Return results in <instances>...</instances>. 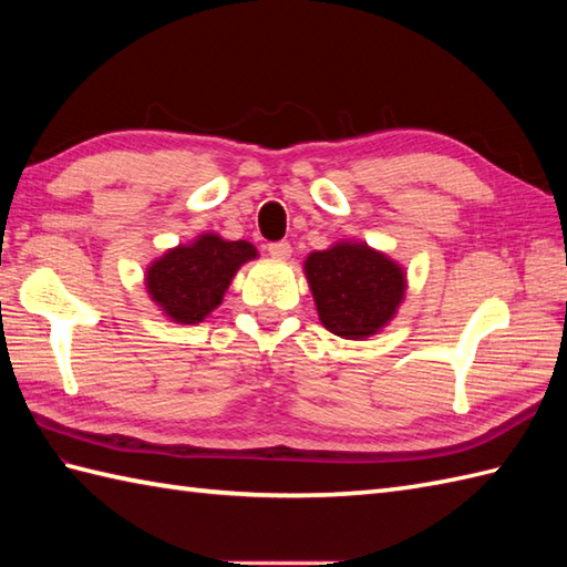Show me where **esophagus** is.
<instances>
[{
	"instance_id": "34e87169",
	"label": "esophagus",
	"mask_w": 567,
	"mask_h": 567,
	"mask_svg": "<svg viewBox=\"0 0 567 567\" xmlns=\"http://www.w3.org/2000/svg\"><path fill=\"white\" fill-rule=\"evenodd\" d=\"M268 252L275 260H287L292 256V246L287 240H275V244L268 246Z\"/></svg>"
}]
</instances>
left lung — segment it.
I'll use <instances>...</instances> for the list:
<instances>
[{
    "mask_svg": "<svg viewBox=\"0 0 567 567\" xmlns=\"http://www.w3.org/2000/svg\"><path fill=\"white\" fill-rule=\"evenodd\" d=\"M305 277L319 321L348 341L380 333L396 317L406 292L402 265L363 240H339L309 252Z\"/></svg>",
    "mask_w": 567,
    "mask_h": 567,
    "instance_id": "obj_1",
    "label": "left lung"
}]
</instances>
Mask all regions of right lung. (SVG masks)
Wrapping results in <instances>:
<instances>
[{
	"mask_svg": "<svg viewBox=\"0 0 567 567\" xmlns=\"http://www.w3.org/2000/svg\"><path fill=\"white\" fill-rule=\"evenodd\" d=\"M258 258L248 240H226L219 234H199L189 244L165 250L146 268V290L163 315L195 327L221 305L234 275Z\"/></svg>",
	"mask_w": 567,
	"mask_h": 567,
	"instance_id": "1",
	"label": "right lung"
}]
</instances>
